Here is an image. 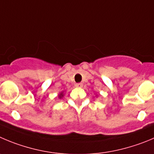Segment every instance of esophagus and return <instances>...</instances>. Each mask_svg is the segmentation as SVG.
I'll return each mask as SVG.
<instances>
[{
  "instance_id": "1",
  "label": "esophagus",
  "mask_w": 154,
  "mask_h": 154,
  "mask_svg": "<svg viewBox=\"0 0 154 154\" xmlns=\"http://www.w3.org/2000/svg\"><path fill=\"white\" fill-rule=\"evenodd\" d=\"M82 86H83L82 83H77V84H75V87L76 88H82Z\"/></svg>"
}]
</instances>
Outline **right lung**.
<instances>
[{
	"instance_id": "obj_1",
	"label": "right lung",
	"mask_w": 154,
	"mask_h": 154,
	"mask_svg": "<svg viewBox=\"0 0 154 154\" xmlns=\"http://www.w3.org/2000/svg\"><path fill=\"white\" fill-rule=\"evenodd\" d=\"M63 96H64V94H63V91H61L60 93L59 94V95H58V97H59L60 99H62V98L63 97Z\"/></svg>"
}]
</instances>
